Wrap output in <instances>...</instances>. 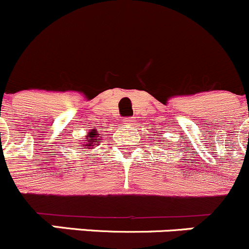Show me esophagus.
I'll use <instances>...</instances> for the list:
<instances>
[{
  "label": "esophagus",
  "mask_w": 249,
  "mask_h": 249,
  "mask_svg": "<svg viewBox=\"0 0 249 249\" xmlns=\"http://www.w3.org/2000/svg\"><path fill=\"white\" fill-rule=\"evenodd\" d=\"M123 123H124V124H133V118L132 117H126L124 118V120L122 121Z\"/></svg>",
  "instance_id": "1"
}]
</instances>
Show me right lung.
I'll list each match as a JSON object with an SVG mask.
<instances>
[{
	"label": "right lung",
	"mask_w": 249,
	"mask_h": 249,
	"mask_svg": "<svg viewBox=\"0 0 249 249\" xmlns=\"http://www.w3.org/2000/svg\"><path fill=\"white\" fill-rule=\"evenodd\" d=\"M88 137L85 138V142L83 143V149H85V150H91V149H95L96 146L100 145V136L101 134L99 133L96 129H93V131L88 132ZM83 153H85V151H83Z\"/></svg>",
	"instance_id": "add662e5"
}]
</instances>
